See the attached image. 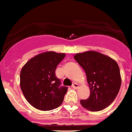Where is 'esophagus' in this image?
Here are the masks:
<instances>
[{
    "label": "esophagus",
    "instance_id": "esophagus-1",
    "mask_svg": "<svg viewBox=\"0 0 132 132\" xmlns=\"http://www.w3.org/2000/svg\"><path fill=\"white\" fill-rule=\"evenodd\" d=\"M72 87L74 88H77L78 87H79V84H78L77 83H75H75H73Z\"/></svg>",
    "mask_w": 132,
    "mask_h": 132
}]
</instances>
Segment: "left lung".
I'll list each match as a JSON object with an SVG mask.
<instances>
[{
	"label": "left lung",
	"mask_w": 132,
	"mask_h": 132,
	"mask_svg": "<svg viewBox=\"0 0 132 132\" xmlns=\"http://www.w3.org/2000/svg\"><path fill=\"white\" fill-rule=\"evenodd\" d=\"M74 57L86 72L91 92L88 98L81 100V105L93 112L109 106L119 93L122 81L117 62L94 51L77 53Z\"/></svg>",
	"instance_id": "obj_1"
}]
</instances>
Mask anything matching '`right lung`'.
Instances as JSON below:
<instances>
[{"label": "right lung", "mask_w": 132, "mask_h": 132, "mask_svg": "<svg viewBox=\"0 0 132 132\" xmlns=\"http://www.w3.org/2000/svg\"><path fill=\"white\" fill-rule=\"evenodd\" d=\"M65 53L47 51L36 55L20 72V88L29 103L40 110L55 109L62 104L67 86H60L55 69Z\"/></svg>", "instance_id": "right-lung-1"}]
</instances>
